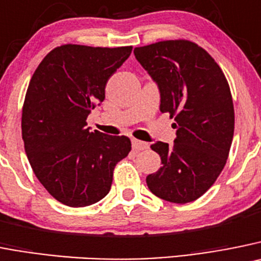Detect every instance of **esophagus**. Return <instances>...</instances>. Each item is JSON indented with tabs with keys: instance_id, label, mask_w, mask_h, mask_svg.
Wrapping results in <instances>:
<instances>
[{
	"instance_id": "obj_1",
	"label": "esophagus",
	"mask_w": 261,
	"mask_h": 261,
	"mask_svg": "<svg viewBox=\"0 0 261 261\" xmlns=\"http://www.w3.org/2000/svg\"><path fill=\"white\" fill-rule=\"evenodd\" d=\"M132 147H133V150H136V151H141V150L149 149V143L133 138V140H132Z\"/></svg>"
}]
</instances>
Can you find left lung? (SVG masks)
<instances>
[{"instance_id":"8db88e82","label":"left lung","mask_w":261,"mask_h":261,"mask_svg":"<svg viewBox=\"0 0 261 261\" xmlns=\"http://www.w3.org/2000/svg\"><path fill=\"white\" fill-rule=\"evenodd\" d=\"M136 59L156 81L160 111L177 128L173 146L156 142L159 171L146 184L172 203L193 202L224 169L234 135V107L223 70L203 47L189 40H167L135 49Z\"/></svg>"}]
</instances>
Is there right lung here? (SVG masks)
Listing matches in <instances>:
<instances>
[{
  "label": "right lung",
  "instance_id": "1",
  "mask_svg": "<svg viewBox=\"0 0 261 261\" xmlns=\"http://www.w3.org/2000/svg\"><path fill=\"white\" fill-rule=\"evenodd\" d=\"M132 46L66 44L36 68L21 111V137L36 177L53 198L85 207L109 194L115 166L132 149L125 136L90 132V110Z\"/></svg>",
  "mask_w": 261,
  "mask_h": 261
}]
</instances>
